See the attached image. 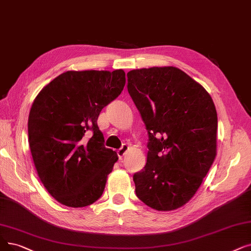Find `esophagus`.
Here are the masks:
<instances>
[{
  "label": "esophagus",
  "mask_w": 251,
  "mask_h": 251,
  "mask_svg": "<svg viewBox=\"0 0 251 251\" xmlns=\"http://www.w3.org/2000/svg\"><path fill=\"white\" fill-rule=\"evenodd\" d=\"M129 150V147L127 146V145H123L122 147H121V149H119L118 151H117V154H118V157L121 159L126 152H127V151Z\"/></svg>",
  "instance_id": "1"
}]
</instances>
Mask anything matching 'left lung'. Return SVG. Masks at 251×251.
<instances>
[{"mask_svg":"<svg viewBox=\"0 0 251 251\" xmlns=\"http://www.w3.org/2000/svg\"><path fill=\"white\" fill-rule=\"evenodd\" d=\"M127 78L149 135L147 164L133 176L136 196L152 209H177L198 191L216 156L213 100L174 67L133 70Z\"/></svg>","mask_w":251,"mask_h":251,"instance_id":"1","label":"left lung"}]
</instances>
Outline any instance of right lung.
Returning a JSON list of instances; mask_svg holds the SVG:
<instances>
[{
	"mask_svg": "<svg viewBox=\"0 0 251 251\" xmlns=\"http://www.w3.org/2000/svg\"><path fill=\"white\" fill-rule=\"evenodd\" d=\"M123 70L69 71L43 88L28 116V144L38 176L52 197L69 207L99 200L118 160L97 126L104 106L121 94ZM88 131L93 136H84Z\"/></svg>",
	"mask_w": 251,
	"mask_h": 251,
	"instance_id": "right-lung-1",
	"label": "right lung"
}]
</instances>
